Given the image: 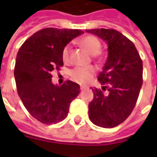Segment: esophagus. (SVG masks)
Segmentation results:
<instances>
[{"instance_id": "esophagus-1", "label": "esophagus", "mask_w": 157, "mask_h": 157, "mask_svg": "<svg viewBox=\"0 0 157 157\" xmlns=\"http://www.w3.org/2000/svg\"><path fill=\"white\" fill-rule=\"evenodd\" d=\"M81 90H87V89L89 88L88 86H84V85H81Z\"/></svg>"}]
</instances>
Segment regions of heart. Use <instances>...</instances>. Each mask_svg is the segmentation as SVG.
Masks as SVG:
<instances>
[{
  "label": "heart",
  "mask_w": 157,
  "mask_h": 157,
  "mask_svg": "<svg viewBox=\"0 0 157 157\" xmlns=\"http://www.w3.org/2000/svg\"><path fill=\"white\" fill-rule=\"evenodd\" d=\"M79 44L92 55H97L102 48V43L94 36H85L79 40ZM62 59L65 63H68L70 62V45H67L63 47L62 50ZM95 71V67L93 66L76 67L71 70L70 76L75 81L86 83L92 79Z\"/></svg>",
  "instance_id": "1"
}]
</instances>
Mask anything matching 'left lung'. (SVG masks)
I'll return each instance as SVG.
<instances>
[{
	"mask_svg": "<svg viewBox=\"0 0 157 157\" xmlns=\"http://www.w3.org/2000/svg\"><path fill=\"white\" fill-rule=\"evenodd\" d=\"M104 40L108 57L99 73L100 89H92L94 98L89 104V117L94 124L113 128L121 124L134 110L143 85V61L131 40L115 29L86 30Z\"/></svg>",
	"mask_w": 157,
	"mask_h": 157,
	"instance_id": "obj_1",
	"label": "left lung"
}]
</instances>
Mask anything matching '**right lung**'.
<instances>
[{"label": "right lung", "instance_id": "1", "mask_svg": "<svg viewBox=\"0 0 157 157\" xmlns=\"http://www.w3.org/2000/svg\"><path fill=\"white\" fill-rule=\"evenodd\" d=\"M82 33L77 29L44 28L31 36L18 50L13 71L18 96L28 112L43 124L65 119L71 101L80 93V86L71 81L54 86L51 72L63 66L64 46Z\"/></svg>", "mask_w": 157, "mask_h": 157}]
</instances>
